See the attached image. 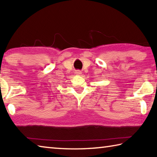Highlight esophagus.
I'll return each instance as SVG.
<instances>
[{"instance_id":"esophagus-1","label":"esophagus","mask_w":157,"mask_h":157,"mask_svg":"<svg viewBox=\"0 0 157 157\" xmlns=\"http://www.w3.org/2000/svg\"><path fill=\"white\" fill-rule=\"evenodd\" d=\"M75 73H76V75H82V72L80 71H77Z\"/></svg>"}]
</instances>
